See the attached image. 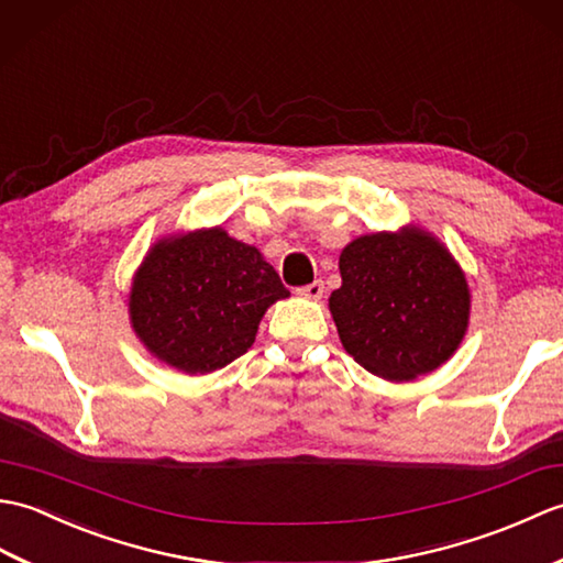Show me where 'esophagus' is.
Listing matches in <instances>:
<instances>
[{
    "instance_id": "esophagus-1",
    "label": "esophagus",
    "mask_w": 563,
    "mask_h": 563,
    "mask_svg": "<svg viewBox=\"0 0 563 563\" xmlns=\"http://www.w3.org/2000/svg\"><path fill=\"white\" fill-rule=\"evenodd\" d=\"M322 291H324V284H322L320 279H316V282H310V284L301 286V289H298V296L310 298V301H320Z\"/></svg>"
}]
</instances>
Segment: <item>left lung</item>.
I'll return each mask as SVG.
<instances>
[{
  "instance_id": "obj_1",
  "label": "left lung",
  "mask_w": 563,
  "mask_h": 563,
  "mask_svg": "<svg viewBox=\"0 0 563 563\" xmlns=\"http://www.w3.org/2000/svg\"><path fill=\"white\" fill-rule=\"evenodd\" d=\"M330 313L342 346L393 383L443 366L470 328L472 294L451 250L417 223L358 235L340 255Z\"/></svg>"
}]
</instances>
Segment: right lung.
I'll use <instances>...</instances> for the list:
<instances>
[{"instance_id": "add662e5", "label": "right lung", "mask_w": 563, "mask_h": 563, "mask_svg": "<svg viewBox=\"0 0 563 563\" xmlns=\"http://www.w3.org/2000/svg\"><path fill=\"white\" fill-rule=\"evenodd\" d=\"M289 291L260 250L211 227L170 233L148 247L128 310L148 354L205 376L253 346L260 320Z\"/></svg>"}]
</instances>
